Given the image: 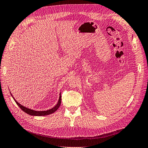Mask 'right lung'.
I'll return each instance as SVG.
<instances>
[{
    "label": "right lung",
    "mask_w": 148,
    "mask_h": 148,
    "mask_svg": "<svg viewBox=\"0 0 148 148\" xmlns=\"http://www.w3.org/2000/svg\"><path fill=\"white\" fill-rule=\"evenodd\" d=\"M10 95L12 97L13 99H14V101H15V103H17V105L21 108V109H22V111H24L25 113H27L28 114H30L31 116H47V115H49L51 113H53L54 112H55L56 111L58 110V108L60 107L61 105V99H62V97H61V93H60V97H59V99L58 101V103H57V105H56L54 107H53L52 108H51L50 110H48L47 111H35L34 110H31L30 108H28L27 107L23 106V105H22L21 104H20L18 101H16V99L14 98V97H13V95H12L11 92L10 91Z\"/></svg>",
    "instance_id": "right-lung-1"
}]
</instances>
